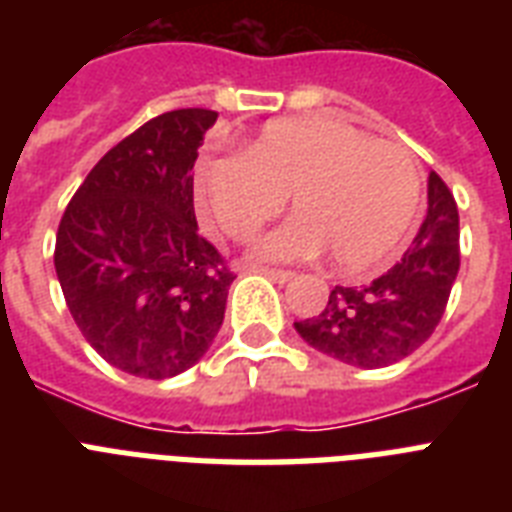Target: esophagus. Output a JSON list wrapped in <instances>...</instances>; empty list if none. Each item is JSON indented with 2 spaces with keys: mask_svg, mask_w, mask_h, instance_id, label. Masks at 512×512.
<instances>
[{
  "mask_svg": "<svg viewBox=\"0 0 512 512\" xmlns=\"http://www.w3.org/2000/svg\"><path fill=\"white\" fill-rule=\"evenodd\" d=\"M255 271L265 273L268 279L279 281V284H284V281H289V279H292V276H295V273H292V271H281V268H255Z\"/></svg>",
  "mask_w": 512,
  "mask_h": 512,
  "instance_id": "obj_1",
  "label": "esophagus"
}]
</instances>
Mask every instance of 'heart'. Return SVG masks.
Listing matches in <instances>:
<instances>
[{"label":"heart","instance_id":"heart-1","mask_svg":"<svg viewBox=\"0 0 512 512\" xmlns=\"http://www.w3.org/2000/svg\"><path fill=\"white\" fill-rule=\"evenodd\" d=\"M201 215L247 244L279 215L292 220L257 247V260H308L324 249L340 271H364L406 239L422 196L409 148L324 116L271 122L239 156H204L193 172Z\"/></svg>","mask_w":512,"mask_h":512}]
</instances>
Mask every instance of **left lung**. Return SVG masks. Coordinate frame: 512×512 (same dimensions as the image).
I'll list each match as a JSON object with an SVG mask.
<instances>
[{
  "label": "left lung",
  "instance_id": "8db88e82",
  "mask_svg": "<svg viewBox=\"0 0 512 512\" xmlns=\"http://www.w3.org/2000/svg\"><path fill=\"white\" fill-rule=\"evenodd\" d=\"M460 271V212L449 185L430 172L428 215L412 247L366 287H335L327 308L295 321L311 348L342 364L380 369L412 356L436 332Z\"/></svg>",
  "mask_w": 512,
  "mask_h": 512
}]
</instances>
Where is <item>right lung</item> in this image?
I'll return each mask as SVG.
<instances>
[{
	"label": "right lung",
	"mask_w": 512,
	"mask_h": 512,
	"mask_svg": "<svg viewBox=\"0 0 512 512\" xmlns=\"http://www.w3.org/2000/svg\"><path fill=\"white\" fill-rule=\"evenodd\" d=\"M217 111L177 108L119 140L60 217L55 271L108 364L164 380L209 350L236 273L199 236L193 164Z\"/></svg>",
	"instance_id": "obj_1"
}]
</instances>
